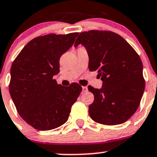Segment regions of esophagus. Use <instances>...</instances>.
Listing matches in <instances>:
<instances>
[{"instance_id":"1","label":"esophagus","mask_w":157,"mask_h":157,"mask_svg":"<svg viewBox=\"0 0 157 157\" xmlns=\"http://www.w3.org/2000/svg\"><path fill=\"white\" fill-rule=\"evenodd\" d=\"M82 91H83V92L87 91V87H86V86H84V87H82Z\"/></svg>"}]
</instances>
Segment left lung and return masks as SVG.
I'll return each instance as SVG.
<instances>
[{"label": "left lung", "instance_id": "left-lung-1", "mask_svg": "<svg viewBox=\"0 0 157 157\" xmlns=\"http://www.w3.org/2000/svg\"><path fill=\"white\" fill-rule=\"evenodd\" d=\"M82 44L89 56L90 71H97L102 87L88 86L94 101L89 114L96 122L117 125L128 121L139 108L145 81L137 52L122 36L109 31L80 33L75 47Z\"/></svg>", "mask_w": 157, "mask_h": 157}]
</instances>
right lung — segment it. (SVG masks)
Masks as SVG:
<instances>
[{
    "instance_id": "obj_1",
    "label": "right lung",
    "mask_w": 157,
    "mask_h": 157,
    "mask_svg": "<svg viewBox=\"0 0 157 157\" xmlns=\"http://www.w3.org/2000/svg\"><path fill=\"white\" fill-rule=\"evenodd\" d=\"M78 33L44 35L31 40L12 64L10 94L21 118L38 130L65 124L82 88L78 83L58 85L59 60Z\"/></svg>"
}]
</instances>
